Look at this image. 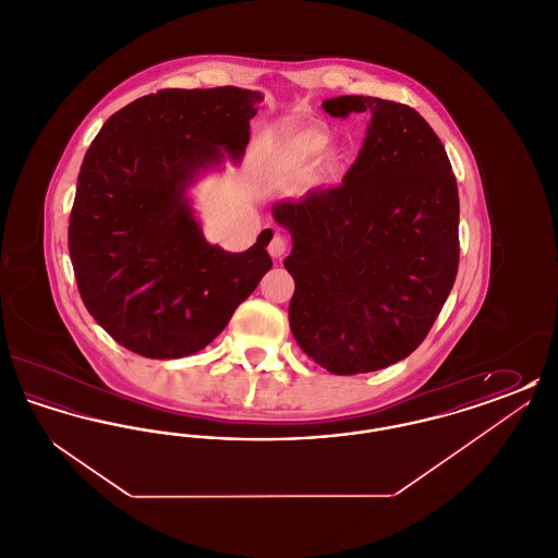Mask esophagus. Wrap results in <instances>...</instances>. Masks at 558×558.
I'll use <instances>...</instances> for the list:
<instances>
[{
	"label": "esophagus",
	"mask_w": 558,
	"mask_h": 558,
	"mask_svg": "<svg viewBox=\"0 0 558 558\" xmlns=\"http://www.w3.org/2000/svg\"><path fill=\"white\" fill-rule=\"evenodd\" d=\"M287 251H289V240L284 239V236H280V234H276L274 239L269 240V244H267V253H269L274 259L284 257Z\"/></svg>",
	"instance_id": "1"
}]
</instances>
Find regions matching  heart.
<instances>
[{
  "mask_svg": "<svg viewBox=\"0 0 558 558\" xmlns=\"http://www.w3.org/2000/svg\"><path fill=\"white\" fill-rule=\"evenodd\" d=\"M330 133L319 125H307L296 132L289 133L280 144V159L289 165H303L318 159L328 148Z\"/></svg>",
  "mask_w": 558,
  "mask_h": 558,
  "instance_id": "b5f03b06",
  "label": "heart"
}]
</instances>
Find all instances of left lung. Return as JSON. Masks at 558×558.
Segmentation results:
<instances>
[{
    "label": "left lung",
    "mask_w": 558,
    "mask_h": 558,
    "mask_svg": "<svg viewBox=\"0 0 558 558\" xmlns=\"http://www.w3.org/2000/svg\"><path fill=\"white\" fill-rule=\"evenodd\" d=\"M322 108L371 117L343 184L274 205L291 232L292 337L339 376L383 371L425 341L460 259L458 186L437 133L414 108L339 96Z\"/></svg>",
    "instance_id": "1"
}]
</instances>
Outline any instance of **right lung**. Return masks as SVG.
<instances>
[{"label": "right lung", "mask_w": 558, "mask_h": 558, "mask_svg": "<svg viewBox=\"0 0 558 558\" xmlns=\"http://www.w3.org/2000/svg\"><path fill=\"white\" fill-rule=\"evenodd\" d=\"M264 96L160 89L117 110L81 165L69 253L81 299L119 345L153 360L211 343L271 267L264 230L244 253L209 244L186 198L223 153L240 160Z\"/></svg>", "instance_id": "obj_1"}]
</instances>
